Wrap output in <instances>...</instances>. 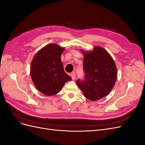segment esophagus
<instances>
[{"label":"esophagus","mask_w":145,"mask_h":145,"mask_svg":"<svg viewBox=\"0 0 145 145\" xmlns=\"http://www.w3.org/2000/svg\"><path fill=\"white\" fill-rule=\"evenodd\" d=\"M71 78H72V80L75 79V78H76V74H75V72H72L71 74Z\"/></svg>","instance_id":"1"}]
</instances>
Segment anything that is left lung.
<instances>
[{"mask_svg": "<svg viewBox=\"0 0 145 145\" xmlns=\"http://www.w3.org/2000/svg\"><path fill=\"white\" fill-rule=\"evenodd\" d=\"M81 51L85 80H78L76 83L86 99L98 100L106 96L114 86L117 77L116 65L102 47L96 46L91 51Z\"/></svg>", "mask_w": 145, "mask_h": 145, "instance_id": "left-lung-1", "label": "left lung"}]
</instances>
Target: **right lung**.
<instances>
[{"label": "right lung", "mask_w": 145, "mask_h": 145, "mask_svg": "<svg viewBox=\"0 0 145 145\" xmlns=\"http://www.w3.org/2000/svg\"><path fill=\"white\" fill-rule=\"evenodd\" d=\"M65 48L50 43L39 50L31 64L30 74L37 90L45 95H53L60 91L65 83L71 80L66 73L61 60Z\"/></svg>", "instance_id": "obj_1"}]
</instances>
